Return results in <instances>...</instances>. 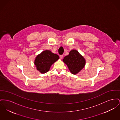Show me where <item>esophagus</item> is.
Masks as SVG:
<instances>
[{
	"mask_svg": "<svg viewBox=\"0 0 120 120\" xmlns=\"http://www.w3.org/2000/svg\"><path fill=\"white\" fill-rule=\"evenodd\" d=\"M60 58L61 59H63V55H60Z\"/></svg>",
	"mask_w": 120,
	"mask_h": 120,
	"instance_id": "1",
	"label": "esophagus"
}]
</instances>
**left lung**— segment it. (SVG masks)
<instances>
[{
	"mask_svg": "<svg viewBox=\"0 0 120 120\" xmlns=\"http://www.w3.org/2000/svg\"><path fill=\"white\" fill-rule=\"evenodd\" d=\"M63 61L73 74H77L83 68L86 64L84 58L76 50H71L69 55L65 56Z\"/></svg>",
	"mask_w": 120,
	"mask_h": 120,
	"instance_id": "left-lung-1",
	"label": "left lung"
}]
</instances>
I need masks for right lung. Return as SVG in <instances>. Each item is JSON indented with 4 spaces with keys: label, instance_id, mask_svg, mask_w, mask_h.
Instances as JSON below:
<instances>
[{
    "label": "right lung",
    "instance_id": "add662e5",
    "mask_svg": "<svg viewBox=\"0 0 120 120\" xmlns=\"http://www.w3.org/2000/svg\"><path fill=\"white\" fill-rule=\"evenodd\" d=\"M59 58V56L49 50H45L36 56L34 64L37 69L41 73L49 70L51 66Z\"/></svg>",
    "mask_w": 120,
    "mask_h": 120
}]
</instances>
